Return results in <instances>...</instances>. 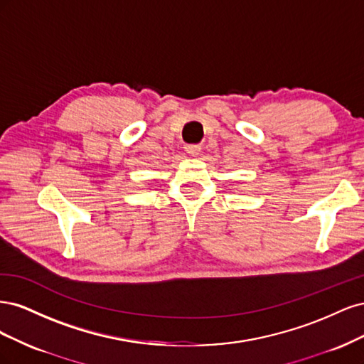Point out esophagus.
<instances>
[{"label": "esophagus", "mask_w": 364, "mask_h": 364, "mask_svg": "<svg viewBox=\"0 0 364 364\" xmlns=\"http://www.w3.org/2000/svg\"><path fill=\"white\" fill-rule=\"evenodd\" d=\"M185 151L191 156H197L200 153V146L199 144H190V146L185 147Z\"/></svg>", "instance_id": "34e87169"}]
</instances>
